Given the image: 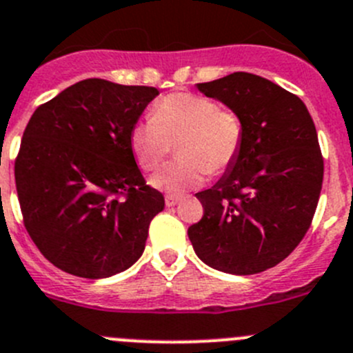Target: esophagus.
<instances>
[{"mask_svg":"<svg viewBox=\"0 0 353 353\" xmlns=\"http://www.w3.org/2000/svg\"><path fill=\"white\" fill-rule=\"evenodd\" d=\"M179 200H181L179 194H167V196H165V205H167V207H174V205L179 203Z\"/></svg>","mask_w":353,"mask_h":353,"instance_id":"34e87169","label":"esophagus"}]
</instances>
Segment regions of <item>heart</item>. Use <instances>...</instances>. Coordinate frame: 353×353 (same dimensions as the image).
Wrapping results in <instances>:
<instances>
[{
	"label": "heart",
	"mask_w": 353,
	"mask_h": 353,
	"mask_svg": "<svg viewBox=\"0 0 353 353\" xmlns=\"http://www.w3.org/2000/svg\"><path fill=\"white\" fill-rule=\"evenodd\" d=\"M245 124L238 112L221 107L212 98L181 91L160 98L152 117L136 122L129 143L141 169L155 170L174 143L181 160L162 167L150 179L152 186L179 194L200 186L207 174L221 176L241 153Z\"/></svg>",
	"instance_id": "1"
}]
</instances>
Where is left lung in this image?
I'll use <instances>...</instances> for the list:
<instances>
[{
	"instance_id": "left-lung-1",
	"label": "left lung",
	"mask_w": 353,
	"mask_h": 353,
	"mask_svg": "<svg viewBox=\"0 0 353 353\" xmlns=\"http://www.w3.org/2000/svg\"><path fill=\"white\" fill-rule=\"evenodd\" d=\"M198 90L238 112L245 141L234 165L196 193L203 217L188 236L210 268L256 274L285 260L312 224L324 174L316 125L296 94L248 72Z\"/></svg>"
}]
</instances>
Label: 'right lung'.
<instances>
[{
	"label": "right lung",
	"mask_w": 353,
	"mask_h": 353,
	"mask_svg": "<svg viewBox=\"0 0 353 353\" xmlns=\"http://www.w3.org/2000/svg\"><path fill=\"white\" fill-rule=\"evenodd\" d=\"M157 94L85 79L30 117L15 159L17 194L27 232L54 268L100 279L143 255L165 200L146 184L129 136Z\"/></svg>",
	"instance_id": "1"
}]
</instances>
